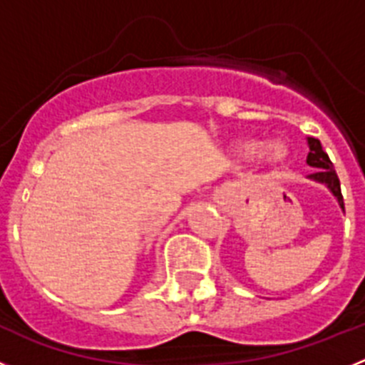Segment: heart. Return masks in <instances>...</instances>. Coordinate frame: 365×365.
<instances>
[{
    "instance_id": "obj_1",
    "label": "heart",
    "mask_w": 365,
    "mask_h": 365,
    "mask_svg": "<svg viewBox=\"0 0 365 365\" xmlns=\"http://www.w3.org/2000/svg\"><path fill=\"white\" fill-rule=\"evenodd\" d=\"M237 150H240V153L243 155V157H250V155H254L257 151V144L252 143V140H245V143H241L240 146H237ZM261 153H263V159H265L270 166H279V164L285 163L287 157H289V150H287L285 144L279 143V140L267 144Z\"/></svg>"
}]
</instances>
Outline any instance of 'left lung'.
Segmentation results:
<instances>
[{"label":"left lung","mask_w":365,"mask_h":365,"mask_svg":"<svg viewBox=\"0 0 365 365\" xmlns=\"http://www.w3.org/2000/svg\"><path fill=\"white\" fill-rule=\"evenodd\" d=\"M309 143V155H307V164L309 166L316 168V172L309 175V179L318 180V182H324L331 192H333L334 197L340 202L341 210H344V197H341L340 190V179H338L336 172H334V166L329 159V155L325 153L324 148H322L320 140L314 137L307 138Z\"/></svg>","instance_id":"left-lung-1"}]
</instances>
